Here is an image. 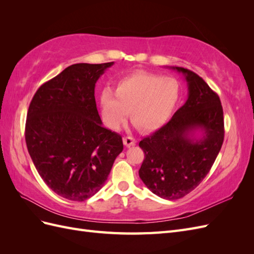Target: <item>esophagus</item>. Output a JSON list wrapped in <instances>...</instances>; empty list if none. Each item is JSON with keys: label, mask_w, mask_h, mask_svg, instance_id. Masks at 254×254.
<instances>
[{"label": "esophagus", "mask_w": 254, "mask_h": 254, "mask_svg": "<svg viewBox=\"0 0 254 254\" xmlns=\"http://www.w3.org/2000/svg\"><path fill=\"white\" fill-rule=\"evenodd\" d=\"M123 141H124V144H125L126 147H131V146H134L135 143H136L135 139H133L132 136H125L124 140H123Z\"/></svg>", "instance_id": "1"}]
</instances>
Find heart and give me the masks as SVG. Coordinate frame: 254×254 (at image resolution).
<instances>
[{"label":"heart","mask_w":254,"mask_h":254,"mask_svg":"<svg viewBox=\"0 0 254 254\" xmlns=\"http://www.w3.org/2000/svg\"><path fill=\"white\" fill-rule=\"evenodd\" d=\"M182 97L181 82L175 77L151 73H133L115 83L114 93L102 91V115L105 123L118 129L128 117L143 131H155L170 121Z\"/></svg>","instance_id":"heart-1"}]
</instances>
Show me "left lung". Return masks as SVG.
I'll return each instance as SVG.
<instances>
[{
  "instance_id": "obj_1",
  "label": "left lung",
  "mask_w": 254,
  "mask_h": 254,
  "mask_svg": "<svg viewBox=\"0 0 254 254\" xmlns=\"http://www.w3.org/2000/svg\"><path fill=\"white\" fill-rule=\"evenodd\" d=\"M167 67L183 75L188 99L166 125L140 142L145 159L139 175L153 194L175 200L210 172L224 142V112L218 95L196 73Z\"/></svg>"
}]
</instances>
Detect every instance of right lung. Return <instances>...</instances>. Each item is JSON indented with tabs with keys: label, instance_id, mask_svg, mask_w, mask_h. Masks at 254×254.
Masks as SVG:
<instances>
[{
	"label": "right lung",
	"instance_id": "add662e5",
	"mask_svg": "<svg viewBox=\"0 0 254 254\" xmlns=\"http://www.w3.org/2000/svg\"><path fill=\"white\" fill-rule=\"evenodd\" d=\"M114 63L76 64L43 83L30 102L25 141L38 174L55 193L84 201L103 188L122 136L103 126L95 83Z\"/></svg>",
	"mask_w": 254,
	"mask_h": 254
}]
</instances>
